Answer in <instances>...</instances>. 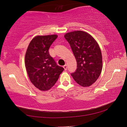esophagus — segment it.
<instances>
[{
	"instance_id": "34e87169",
	"label": "esophagus",
	"mask_w": 127,
	"mask_h": 127,
	"mask_svg": "<svg viewBox=\"0 0 127 127\" xmlns=\"http://www.w3.org/2000/svg\"><path fill=\"white\" fill-rule=\"evenodd\" d=\"M63 68H64V69L66 70V69H67V65H66V64H65V65H64L63 66Z\"/></svg>"
}]
</instances>
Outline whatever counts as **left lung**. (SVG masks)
I'll return each instance as SVG.
<instances>
[{"mask_svg":"<svg viewBox=\"0 0 127 127\" xmlns=\"http://www.w3.org/2000/svg\"><path fill=\"white\" fill-rule=\"evenodd\" d=\"M77 61V69L71 73L75 81L83 87L95 82L102 68V54L97 42L87 32L76 31L64 35Z\"/></svg>","mask_w":127,"mask_h":127,"instance_id":"left-lung-1","label":"left lung"}]
</instances>
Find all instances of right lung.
I'll use <instances>...</instances> for the list:
<instances>
[{
    "label": "right lung",
    "instance_id": "obj_1",
    "mask_svg": "<svg viewBox=\"0 0 127 127\" xmlns=\"http://www.w3.org/2000/svg\"><path fill=\"white\" fill-rule=\"evenodd\" d=\"M57 37L56 35L36 36L26 53L25 66L29 78L41 91L50 89L64 69L49 54V48Z\"/></svg>",
    "mask_w": 127,
    "mask_h": 127
}]
</instances>
